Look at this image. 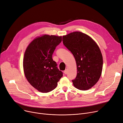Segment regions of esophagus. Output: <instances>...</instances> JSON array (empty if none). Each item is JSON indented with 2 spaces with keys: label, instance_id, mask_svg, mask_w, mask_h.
Segmentation results:
<instances>
[{
  "label": "esophagus",
  "instance_id": "34e87169",
  "mask_svg": "<svg viewBox=\"0 0 123 123\" xmlns=\"http://www.w3.org/2000/svg\"><path fill=\"white\" fill-rule=\"evenodd\" d=\"M64 74H66L67 73V70L65 69V70L64 71Z\"/></svg>",
  "mask_w": 123,
  "mask_h": 123
}]
</instances>
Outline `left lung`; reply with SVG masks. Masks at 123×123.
<instances>
[{
    "instance_id": "8db88e82",
    "label": "left lung",
    "mask_w": 123,
    "mask_h": 123,
    "mask_svg": "<svg viewBox=\"0 0 123 123\" xmlns=\"http://www.w3.org/2000/svg\"><path fill=\"white\" fill-rule=\"evenodd\" d=\"M63 43L75 59L77 74L72 80L80 90L92 88L99 80L103 68V57L98 45L81 32H74L63 36Z\"/></svg>"
}]
</instances>
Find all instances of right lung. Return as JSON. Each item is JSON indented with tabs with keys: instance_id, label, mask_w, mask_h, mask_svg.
I'll return each instance as SVG.
<instances>
[{
	"instance_id": "add662e5",
	"label": "right lung",
	"mask_w": 123,
	"mask_h": 123,
	"mask_svg": "<svg viewBox=\"0 0 123 123\" xmlns=\"http://www.w3.org/2000/svg\"><path fill=\"white\" fill-rule=\"evenodd\" d=\"M61 41L62 36L44 35L32 41L25 52V76L30 84L42 93L52 91L63 76L52 59L56 47Z\"/></svg>"
}]
</instances>
